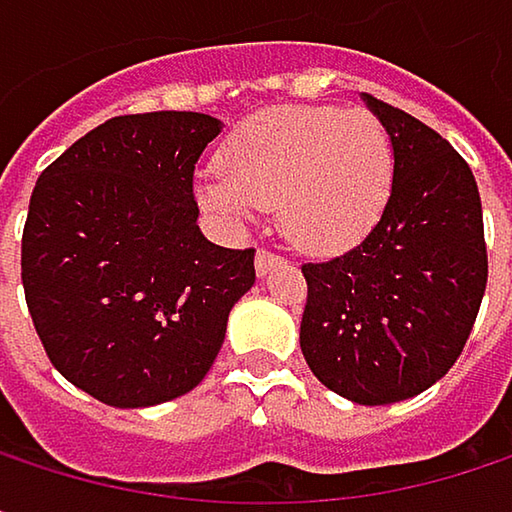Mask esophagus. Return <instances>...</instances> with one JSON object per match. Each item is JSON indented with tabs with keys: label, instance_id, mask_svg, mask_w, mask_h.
Returning <instances> with one entry per match:
<instances>
[{
	"label": "esophagus",
	"instance_id": "obj_1",
	"mask_svg": "<svg viewBox=\"0 0 512 512\" xmlns=\"http://www.w3.org/2000/svg\"><path fill=\"white\" fill-rule=\"evenodd\" d=\"M284 257L281 255H275V252H269V249H257V255H255V269H257V275H266L272 266H278Z\"/></svg>",
	"mask_w": 512,
	"mask_h": 512
}]
</instances>
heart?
Wrapping results in <instances>:
<instances>
[{
    "label": "heart",
    "mask_w": 512,
    "mask_h": 512,
    "mask_svg": "<svg viewBox=\"0 0 512 512\" xmlns=\"http://www.w3.org/2000/svg\"><path fill=\"white\" fill-rule=\"evenodd\" d=\"M222 177L198 183V201L228 222L255 207H278L293 246L338 255L379 222L394 151L367 112L332 106H278L240 121L219 148Z\"/></svg>",
    "instance_id": "b5f03b06"
}]
</instances>
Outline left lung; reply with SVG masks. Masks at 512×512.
<instances>
[{"instance_id": "1", "label": "left lung", "mask_w": 512, "mask_h": 512, "mask_svg": "<svg viewBox=\"0 0 512 512\" xmlns=\"http://www.w3.org/2000/svg\"><path fill=\"white\" fill-rule=\"evenodd\" d=\"M391 136L385 210L356 249L302 263L299 344L335 394L382 406L439 382L471 335L489 260L468 162L409 112L364 97Z\"/></svg>"}]
</instances>
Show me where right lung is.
<instances>
[{
    "label": "right lung",
    "instance_id": "add662e5",
    "mask_svg": "<svg viewBox=\"0 0 512 512\" xmlns=\"http://www.w3.org/2000/svg\"><path fill=\"white\" fill-rule=\"evenodd\" d=\"M222 124L201 112L118 115L50 162L29 198L20 275L52 367L106 406L192 391L255 284V249L198 228L195 162Z\"/></svg>",
    "mask_w": 512,
    "mask_h": 512
}]
</instances>
